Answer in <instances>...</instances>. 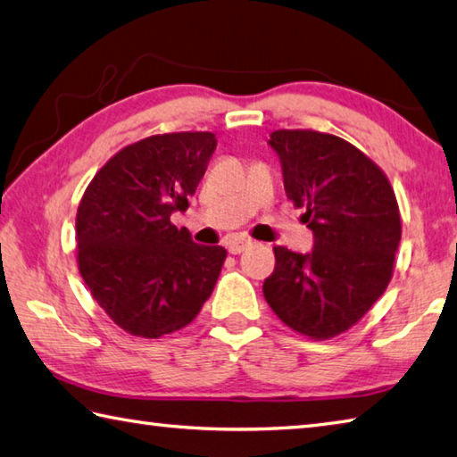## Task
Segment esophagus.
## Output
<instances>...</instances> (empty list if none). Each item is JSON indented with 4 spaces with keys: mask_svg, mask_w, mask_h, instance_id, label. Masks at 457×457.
<instances>
[{
    "mask_svg": "<svg viewBox=\"0 0 457 457\" xmlns=\"http://www.w3.org/2000/svg\"><path fill=\"white\" fill-rule=\"evenodd\" d=\"M252 244H253L252 239H247V237H236L228 244V252L237 255V253H242L244 250H247V247H250Z\"/></svg>",
    "mask_w": 457,
    "mask_h": 457,
    "instance_id": "obj_1",
    "label": "esophagus"
}]
</instances>
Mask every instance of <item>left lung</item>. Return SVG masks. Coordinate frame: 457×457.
Here are the masks:
<instances>
[{"instance_id":"8db88e82","label":"left lung","mask_w":457,"mask_h":457,"mask_svg":"<svg viewBox=\"0 0 457 457\" xmlns=\"http://www.w3.org/2000/svg\"><path fill=\"white\" fill-rule=\"evenodd\" d=\"M284 187L313 234V250L273 247L276 270L263 295L278 318L313 339L358 323L392 279L402 239L395 194L386 173L345 139L312 129L270 136Z\"/></svg>"}]
</instances>
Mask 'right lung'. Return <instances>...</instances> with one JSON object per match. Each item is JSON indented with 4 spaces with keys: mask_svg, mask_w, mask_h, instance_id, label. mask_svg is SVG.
<instances>
[{
    "mask_svg": "<svg viewBox=\"0 0 457 457\" xmlns=\"http://www.w3.org/2000/svg\"><path fill=\"white\" fill-rule=\"evenodd\" d=\"M215 145L210 131L145 137L115 154L81 197L79 273L99 308L131 336L186 328L213 292L228 252L195 244L170 218L189 207Z\"/></svg>",
    "mask_w": 457,
    "mask_h": 457,
    "instance_id": "add662e5",
    "label": "right lung"
}]
</instances>
